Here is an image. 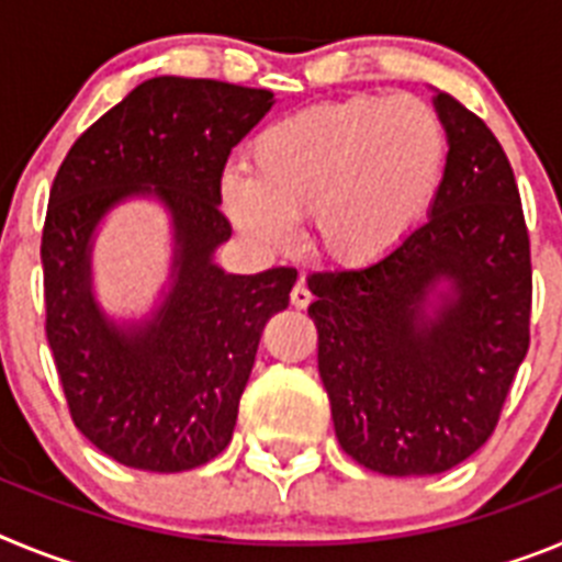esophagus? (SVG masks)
<instances>
[{"instance_id": "obj_1", "label": "esophagus", "mask_w": 562, "mask_h": 562, "mask_svg": "<svg viewBox=\"0 0 562 562\" xmlns=\"http://www.w3.org/2000/svg\"><path fill=\"white\" fill-rule=\"evenodd\" d=\"M290 301H292V306H295V310H306V306H310V301H312L310 286H306L304 281H297V284L292 286V292H290Z\"/></svg>"}]
</instances>
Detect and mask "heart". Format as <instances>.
Returning <instances> with one entry per match:
<instances>
[{
    "instance_id": "heart-1",
    "label": "heart",
    "mask_w": 562,
    "mask_h": 562,
    "mask_svg": "<svg viewBox=\"0 0 562 562\" xmlns=\"http://www.w3.org/2000/svg\"><path fill=\"white\" fill-rule=\"evenodd\" d=\"M227 171L222 205L261 247H284L312 213L317 250L376 265L425 222L448 168L439 114L414 95H355L278 117Z\"/></svg>"
}]
</instances>
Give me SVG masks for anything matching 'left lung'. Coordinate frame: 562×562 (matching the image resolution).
<instances>
[{
	"label": "left lung",
	"instance_id": "1",
	"mask_svg": "<svg viewBox=\"0 0 562 562\" xmlns=\"http://www.w3.org/2000/svg\"><path fill=\"white\" fill-rule=\"evenodd\" d=\"M448 168L428 222L360 270L306 278L340 448L382 475H436L493 436L529 351L532 258L495 134L448 92ZM439 283L440 304L429 310Z\"/></svg>",
	"mask_w": 562,
	"mask_h": 562
}]
</instances>
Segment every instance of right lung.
Returning <instances> with one entry per match:
<instances>
[{"label": "right lung", "mask_w": 562, "mask_h": 562, "mask_svg": "<svg viewBox=\"0 0 562 562\" xmlns=\"http://www.w3.org/2000/svg\"><path fill=\"white\" fill-rule=\"evenodd\" d=\"M270 89L148 78L72 143L42 233L47 342L76 428L134 470L182 473L231 445L267 321L297 272L233 276L213 265L231 238L222 171L272 109ZM128 195L172 213V290L143 325H114L91 295V236Z\"/></svg>", "instance_id": "right-lung-1"}]
</instances>
